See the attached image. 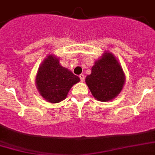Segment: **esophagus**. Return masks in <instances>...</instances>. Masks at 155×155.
Listing matches in <instances>:
<instances>
[{
  "mask_svg": "<svg viewBox=\"0 0 155 155\" xmlns=\"http://www.w3.org/2000/svg\"><path fill=\"white\" fill-rule=\"evenodd\" d=\"M79 78H80V79H81V81H84V78H85V77H84V74H80Z\"/></svg>",
  "mask_w": 155,
  "mask_h": 155,
  "instance_id": "34e87169",
  "label": "esophagus"
}]
</instances>
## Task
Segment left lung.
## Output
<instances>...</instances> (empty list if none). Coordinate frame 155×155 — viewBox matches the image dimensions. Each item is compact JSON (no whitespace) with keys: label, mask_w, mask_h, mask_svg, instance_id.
Instances as JSON below:
<instances>
[{"label":"left lung","mask_w":155,"mask_h":155,"mask_svg":"<svg viewBox=\"0 0 155 155\" xmlns=\"http://www.w3.org/2000/svg\"><path fill=\"white\" fill-rule=\"evenodd\" d=\"M125 75L117 58L112 52L105 51L95 61L91 74L87 75L85 83L96 100L111 101L121 92Z\"/></svg>","instance_id":"left-lung-1"}]
</instances>
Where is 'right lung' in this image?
I'll list each match as a JSON object with an SVG mask.
<instances>
[{
	"mask_svg": "<svg viewBox=\"0 0 155 155\" xmlns=\"http://www.w3.org/2000/svg\"><path fill=\"white\" fill-rule=\"evenodd\" d=\"M80 81L78 77L59 63L53 54L48 55L39 66L35 84L41 96L46 101L56 104L67 98L74 84Z\"/></svg>",
	"mask_w": 155,
	"mask_h": 155,
	"instance_id": "right-lung-1",
	"label": "right lung"
}]
</instances>
